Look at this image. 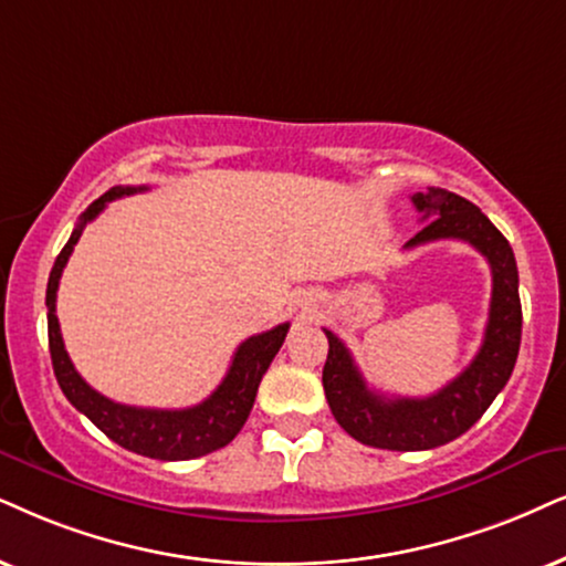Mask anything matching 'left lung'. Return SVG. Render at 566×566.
I'll use <instances>...</instances> for the list:
<instances>
[{"label":"left lung","mask_w":566,"mask_h":566,"mask_svg":"<svg viewBox=\"0 0 566 566\" xmlns=\"http://www.w3.org/2000/svg\"><path fill=\"white\" fill-rule=\"evenodd\" d=\"M412 203L428 224L405 248L436 240L468 242L489 261L493 290L481 349L454 381L431 397L389 399L376 395L357 370L345 342L324 328L328 339L324 391L336 423L366 447L391 452L436 449L470 431L510 381L522 336L517 261L504 234L475 203L457 192L428 188L415 192Z\"/></svg>","instance_id":"1"}]
</instances>
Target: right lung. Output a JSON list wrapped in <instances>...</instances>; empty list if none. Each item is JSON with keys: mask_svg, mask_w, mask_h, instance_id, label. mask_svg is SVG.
I'll return each mask as SVG.
<instances>
[{"mask_svg": "<svg viewBox=\"0 0 566 566\" xmlns=\"http://www.w3.org/2000/svg\"><path fill=\"white\" fill-rule=\"evenodd\" d=\"M148 188H117L106 190L102 198L93 200L88 209L83 211L81 221L70 234L67 245L56 255L52 274L46 284V321H49V353H52L54 376L64 397L77 412H83L93 426L102 428L114 443L127 449V452L151 457V460H196L217 449L227 447L240 428L245 426L250 410H253L255 391L263 374H266L271 360L282 347L284 336L290 332V324H279L269 332L250 336L242 342L238 353L232 357V366L227 370L224 381L217 386V391L209 399L196 407H185V410H151V407H130L112 402L109 397L98 395L83 381L77 374L73 360H70L67 349H64L60 321H56V290H60V276L67 266L70 253L81 240L83 227L88 224L104 211V206L114 198L133 196Z\"/></svg>", "mask_w": 566, "mask_h": 566, "instance_id": "right-lung-1", "label": "right lung"}]
</instances>
